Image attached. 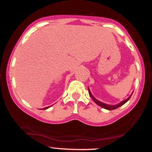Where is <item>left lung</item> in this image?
Segmentation results:
<instances>
[{"label": "left lung", "instance_id": "left-lung-1", "mask_svg": "<svg viewBox=\"0 0 152 152\" xmlns=\"http://www.w3.org/2000/svg\"><path fill=\"white\" fill-rule=\"evenodd\" d=\"M88 94H89L90 96L91 97L92 99H93V100L94 101V102H95L96 104H97V105H99V106H102V108H104V109H107V110H114V109H117V108L120 107V106H121L124 105V104L125 103H126L127 102H128V101L129 100V99H130L131 96H131L129 97L128 99H126V100H124V101H122V102H121V103H119V104H116V105H109V104H104V103H102V102H99V101L97 100V99H96L94 98V97L93 96H92V94H91V91H90L89 88H88Z\"/></svg>", "mask_w": 152, "mask_h": 152}]
</instances>
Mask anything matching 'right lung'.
Segmentation results:
<instances>
[{"instance_id":"obj_1","label":"right lung","mask_w":152,"mask_h":152,"mask_svg":"<svg viewBox=\"0 0 152 152\" xmlns=\"http://www.w3.org/2000/svg\"><path fill=\"white\" fill-rule=\"evenodd\" d=\"M49 107H50V106H48V107H45V108H43V109H48V108H49Z\"/></svg>"}]
</instances>
